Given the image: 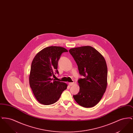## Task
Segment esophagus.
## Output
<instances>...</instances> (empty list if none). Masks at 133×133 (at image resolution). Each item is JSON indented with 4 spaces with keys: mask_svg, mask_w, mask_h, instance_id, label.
<instances>
[{
    "mask_svg": "<svg viewBox=\"0 0 133 133\" xmlns=\"http://www.w3.org/2000/svg\"><path fill=\"white\" fill-rule=\"evenodd\" d=\"M73 84H74V82L69 83V85L70 86H73Z\"/></svg>",
    "mask_w": 133,
    "mask_h": 133,
    "instance_id": "esophagus-1",
    "label": "esophagus"
}]
</instances>
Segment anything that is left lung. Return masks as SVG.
Returning <instances> with one entry per match:
<instances>
[{
  "instance_id": "obj_1",
  "label": "left lung",
  "mask_w": 133,
  "mask_h": 133,
  "mask_svg": "<svg viewBox=\"0 0 133 133\" xmlns=\"http://www.w3.org/2000/svg\"><path fill=\"white\" fill-rule=\"evenodd\" d=\"M69 51L76 61L80 74L84 76L78 80L80 90L73 98L83 107H93L101 100L107 88L106 60L100 53L90 46L71 48Z\"/></svg>"
}]
</instances>
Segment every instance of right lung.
<instances>
[{"mask_svg":"<svg viewBox=\"0 0 133 133\" xmlns=\"http://www.w3.org/2000/svg\"><path fill=\"white\" fill-rule=\"evenodd\" d=\"M66 52L68 50L62 47H47L39 51L32 62L30 87L40 104L49 105L55 103L67 89V84L52 78L56 73H59L58 60L62 53Z\"/></svg>","mask_w":133,"mask_h":133,"instance_id":"1","label":"right lung"}]
</instances>
